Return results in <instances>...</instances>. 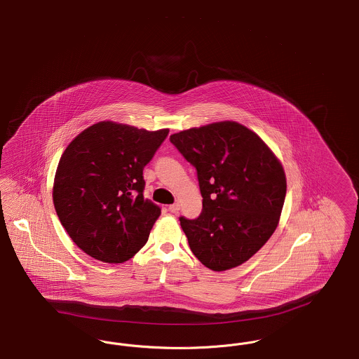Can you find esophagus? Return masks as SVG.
<instances>
[{"mask_svg":"<svg viewBox=\"0 0 359 359\" xmlns=\"http://www.w3.org/2000/svg\"><path fill=\"white\" fill-rule=\"evenodd\" d=\"M179 210H180V204H179V203H173V204L170 205V211H171L172 214H177Z\"/></svg>","mask_w":359,"mask_h":359,"instance_id":"esophagus-1","label":"esophagus"}]
</instances>
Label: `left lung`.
Listing matches in <instances>:
<instances>
[{
  "mask_svg": "<svg viewBox=\"0 0 359 359\" xmlns=\"http://www.w3.org/2000/svg\"><path fill=\"white\" fill-rule=\"evenodd\" d=\"M198 171L203 211L180 217L191 251L212 271L255 255L276 230L286 198L285 170L255 132L217 121L170 136Z\"/></svg>",
  "mask_w": 359,
  "mask_h": 359,
  "instance_id": "8db88e82",
  "label": "left lung"
}]
</instances>
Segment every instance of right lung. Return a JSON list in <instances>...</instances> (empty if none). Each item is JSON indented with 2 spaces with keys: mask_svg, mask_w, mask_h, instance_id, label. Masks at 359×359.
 Segmentation results:
<instances>
[{
  "mask_svg": "<svg viewBox=\"0 0 359 359\" xmlns=\"http://www.w3.org/2000/svg\"><path fill=\"white\" fill-rule=\"evenodd\" d=\"M168 132L100 121L65 148L53 204L62 227L89 257L123 263L147 243L161 211L144 199L143 170Z\"/></svg>",
  "mask_w": 359,
  "mask_h": 359,
  "instance_id": "add662e5",
  "label": "right lung"
}]
</instances>
